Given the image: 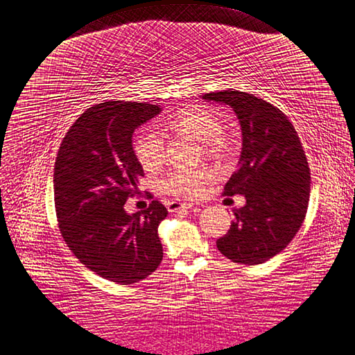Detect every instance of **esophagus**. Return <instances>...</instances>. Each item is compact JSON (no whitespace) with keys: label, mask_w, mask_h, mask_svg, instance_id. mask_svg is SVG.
<instances>
[{"label":"esophagus","mask_w":355,"mask_h":355,"mask_svg":"<svg viewBox=\"0 0 355 355\" xmlns=\"http://www.w3.org/2000/svg\"><path fill=\"white\" fill-rule=\"evenodd\" d=\"M193 203H178V202H169L168 203V211L169 212H177L180 209H193Z\"/></svg>","instance_id":"obj_1"}]
</instances>
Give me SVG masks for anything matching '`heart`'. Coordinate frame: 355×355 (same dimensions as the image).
Here are the masks:
<instances>
[{
  "instance_id": "1",
  "label": "heart",
  "mask_w": 355,
  "mask_h": 355,
  "mask_svg": "<svg viewBox=\"0 0 355 355\" xmlns=\"http://www.w3.org/2000/svg\"><path fill=\"white\" fill-rule=\"evenodd\" d=\"M166 127L200 140L203 150L211 156H220L228 148L224 121L209 107L190 106L181 109L168 118ZM134 153L146 171L156 169L165 161L166 143L164 135L155 130H143L134 140ZM211 177V171L205 168H175L161 180V189L175 198H194Z\"/></svg>"
}]
</instances>
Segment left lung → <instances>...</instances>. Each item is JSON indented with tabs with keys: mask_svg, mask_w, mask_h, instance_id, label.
Masks as SVG:
<instances>
[{
	"mask_svg": "<svg viewBox=\"0 0 355 355\" xmlns=\"http://www.w3.org/2000/svg\"><path fill=\"white\" fill-rule=\"evenodd\" d=\"M205 100L230 106L242 127L237 169L223 196L243 194L230 230L216 240L220 252L245 266L268 261L291 243L310 200V168L292 122L271 103L242 91H216Z\"/></svg>",
	"mask_w": 355,
	"mask_h": 355,
	"instance_id": "obj_1",
	"label": "left lung"
}]
</instances>
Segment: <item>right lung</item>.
I'll return each instance as SVG.
<instances>
[{
  "instance_id": "right-lung-1",
  "label": "right lung",
  "mask_w": 355,
  "mask_h": 355,
  "mask_svg": "<svg viewBox=\"0 0 355 355\" xmlns=\"http://www.w3.org/2000/svg\"><path fill=\"white\" fill-rule=\"evenodd\" d=\"M159 112L147 103H100L75 121L55 157L54 205L64 242L81 264L118 284L150 276L164 258V205L152 200L132 215L123 209L143 177L132 132Z\"/></svg>"
}]
</instances>
